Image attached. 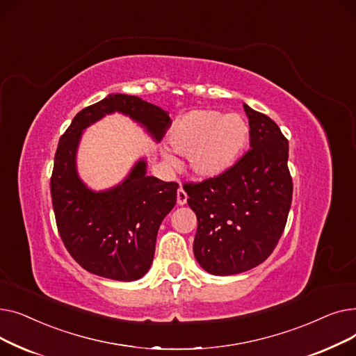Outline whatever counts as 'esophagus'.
<instances>
[{
    "label": "esophagus",
    "mask_w": 356,
    "mask_h": 356,
    "mask_svg": "<svg viewBox=\"0 0 356 356\" xmlns=\"http://www.w3.org/2000/svg\"><path fill=\"white\" fill-rule=\"evenodd\" d=\"M188 202V195H186V192L183 191V188H180L177 191V204H180V207H183V204Z\"/></svg>",
    "instance_id": "34e87169"
}]
</instances>
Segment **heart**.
Instances as JSON below:
<instances>
[{
    "label": "heart",
    "mask_w": 356,
    "mask_h": 356,
    "mask_svg": "<svg viewBox=\"0 0 356 356\" xmlns=\"http://www.w3.org/2000/svg\"><path fill=\"white\" fill-rule=\"evenodd\" d=\"M250 125L236 112L196 109L181 115L168 129L167 141L177 154L189 157V167L200 179H215L238 161L248 144ZM164 160L175 165L172 154Z\"/></svg>",
    "instance_id": "obj_1"
}]
</instances>
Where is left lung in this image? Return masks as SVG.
Here are the masks:
<instances>
[{
  "label": "left lung",
  "mask_w": 356,
  "mask_h": 356,
  "mask_svg": "<svg viewBox=\"0 0 356 356\" xmlns=\"http://www.w3.org/2000/svg\"><path fill=\"white\" fill-rule=\"evenodd\" d=\"M250 149L227 173L186 186L197 216L193 254L213 275L248 271L270 257L291 207L289 141L278 125L244 104Z\"/></svg>",
  "instance_id": "obj_1"
}]
</instances>
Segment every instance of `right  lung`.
<instances>
[{
  "label": "right lung",
  "mask_w": 356,
  "mask_h": 356,
  "mask_svg": "<svg viewBox=\"0 0 356 356\" xmlns=\"http://www.w3.org/2000/svg\"><path fill=\"white\" fill-rule=\"evenodd\" d=\"M114 112L128 117L159 143L172 120L157 105L125 93H109L83 108L60 137L50 192L56 223L69 254L86 271L134 282L152 267L157 232L175 204L179 184L147 176L140 159L125 179L105 191H92L76 165L83 129Z\"/></svg>",
  "instance_id": "add662e5"
}]
</instances>
